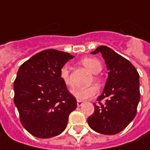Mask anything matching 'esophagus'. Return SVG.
Instances as JSON below:
<instances>
[{
	"label": "esophagus",
	"mask_w": 150,
	"mask_h": 150,
	"mask_svg": "<svg viewBox=\"0 0 150 150\" xmlns=\"http://www.w3.org/2000/svg\"><path fill=\"white\" fill-rule=\"evenodd\" d=\"M83 105V102H82V101H80V100H78V101H77V105H78L79 107Z\"/></svg>",
	"instance_id": "esophagus-1"
}]
</instances>
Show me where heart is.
<instances>
[{
    "label": "heart",
    "mask_w": 150,
    "mask_h": 150,
    "mask_svg": "<svg viewBox=\"0 0 150 150\" xmlns=\"http://www.w3.org/2000/svg\"><path fill=\"white\" fill-rule=\"evenodd\" d=\"M82 63L90 72L93 74H98L101 71V63L95 57H84L81 61ZM60 78L64 83L65 85L71 86V81L70 78L69 68L67 65H64L60 70ZM98 93V88L96 85H91L85 88H77L72 91V95L78 100H86L96 96Z\"/></svg>",
    "instance_id": "1"
}]
</instances>
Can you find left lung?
<instances>
[{"mask_svg":"<svg viewBox=\"0 0 150 150\" xmlns=\"http://www.w3.org/2000/svg\"><path fill=\"white\" fill-rule=\"evenodd\" d=\"M100 53L104 58L108 78L103 93L94 103V113L88 123L95 132L115 135L122 132L137 115L140 101L139 74L133 65L106 46L97 47L92 54ZM105 99L104 104L100 101Z\"/></svg>","mask_w":150,"mask_h":150,"instance_id":"8db88e82","label":"left lung"}]
</instances>
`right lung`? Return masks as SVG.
I'll list each match as a JSON object with an SVG mask.
<instances>
[{
	"label": "right lung",
	"mask_w": 150,
	"mask_h": 150,
	"mask_svg": "<svg viewBox=\"0 0 150 150\" xmlns=\"http://www.w3.org/2000/svg\"><path fill=\"white\" fill-rule=\"evenodd\" d=\"M74 56L56 50L36 53L18 71L14 105L24 128L38 138L61 134L77 106L75 97L60 78V70Z\"/></svg>",
	"instance_id": "add662e5"
}]
</instances>
